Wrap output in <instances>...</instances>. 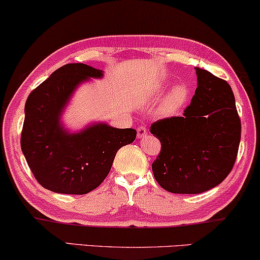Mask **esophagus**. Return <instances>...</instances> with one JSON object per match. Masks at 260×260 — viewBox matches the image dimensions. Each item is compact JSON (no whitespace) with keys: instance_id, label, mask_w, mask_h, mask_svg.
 <instances>
[{"instance_id":"34e87169","label":"esophagus","mask_w":260,"mask_h":260,"mask_svg":"<svg viewBox=\"0 0 260 260\" xmlns=\"http://www.w3.org/2000/svg\"><path fill=\"white\" fill-rule=\"evenodd\" d=\"M147 133H148V131H147V129L144 126L141 125V126L137 127V137L138 138L146 137L147 136Z\"/></svg>"}]
</instances>
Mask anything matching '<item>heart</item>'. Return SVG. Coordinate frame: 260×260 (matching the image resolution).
I'll use <instances>...</instances> for the list:
<instances>
[{
  "mask_svg": "<svg viewBox=\"0 0 260 260\" xmlns=\"http://www.w3.org/2000/svg\"><path fill=\"white\" fill-rule=\"evenodd\" d=\"M188 90L185 85L175 86L168 96L166 101V107L168 110H175L183 105V103L186 100Z\"/></svg>",
  "mask_w": 260,
  "mask_h": 260,
  "instance_id": "1",
  "label": "heart"
}]
</instances>
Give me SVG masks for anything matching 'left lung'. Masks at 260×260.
I'll return each instance as SVG.
<instances>
[{
	"instance_id": "left-lung-1",
	"label": "left lung",
	"mask_w": 260,
	"mask_h": 260,
	"mask_svg": "<svg viewBox=\"0 0 260 260\" xmlns=\"http://www.w3.org/2000/svg\"><path fill=\"white\" fill-rule=\"evenodd\" d=\"M198 87L183 117L150 125L161 150L151 168L155 179L172 193H202L221 184L233 170L241 122L227 81L196 68Z\"/></svg>"
}]
</instances>
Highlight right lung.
<instances>
[{
  "label": "right lung",
  "instance_id": "add662e5",
  "mask_svg": "<svg viewBox=\"0 0 260 260\" xmlns=\"http://www.w3.org/2000/svg\"><path fill=\"white\" fill-rule=\"evenodd\" d=\"M101 76V70L87 64H66L27 98L20 143L37 181L50 191L88 193L105 180L117 151L136 138L135 129L107 124L73 135L60 126V112L76 86Z\"/></svg>",
  "mask_w": 260,
  "mask_h": 260
}]
</instances>
